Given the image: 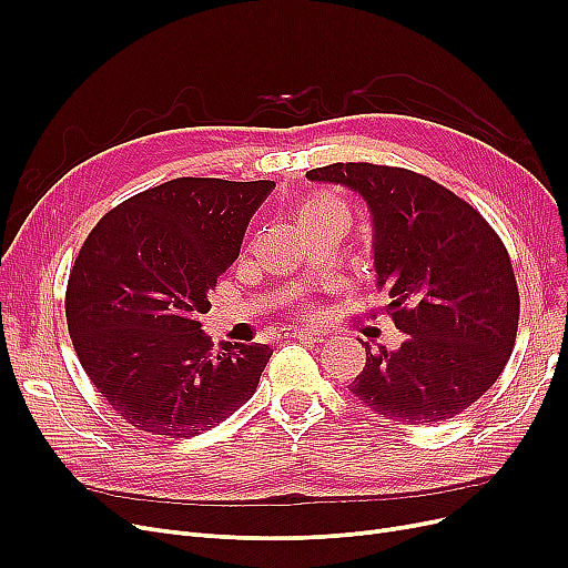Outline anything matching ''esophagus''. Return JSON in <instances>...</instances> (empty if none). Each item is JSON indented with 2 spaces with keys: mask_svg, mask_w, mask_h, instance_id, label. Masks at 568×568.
I'll return each instance as SVG.
<instances>
[{
  "mask_svg": "<svg viewBox=\"0 0 568 568\" xmlns=\"http://www.w3.org/2000/svg\"><path fill=\"white\" fill-rule=\"evenodd\" d=\"M292 336L300 338V341H306V343H322L324 341V334L317 332V329H296Z\"/></svg>",
  "mask_w": 568,
  "mask_h": 568,
  "instance_id": "esophagus-1",
  "label": "esophagus"
}]
</instances>
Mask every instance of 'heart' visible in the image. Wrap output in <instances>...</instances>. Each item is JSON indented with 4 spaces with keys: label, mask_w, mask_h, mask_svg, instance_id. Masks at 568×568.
Wrapping results in <instances>:
<instances>
[{
    "label": "heart",
    "mask_w": 568,
    "mask_h": 568,
    "mask_svg": "<svg viewBox=\"0 0 568 568\" xmlns=\"http://www.w3.org/2000/svg\"><path fill=\"white\" fill-rule=\"evenodd\" d=\"M334 209H345V206L341 202L332 200V197H313L302 206V221H308V219H315V216H322V214H329V212H334Z\"/></svg>",
    "instance_id": "b5f03b06"
}]
</instances>
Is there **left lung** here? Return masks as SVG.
I'll use <instances>...</instances> for the list:
<instances>
[{
	"label": "left lung",
	"mask_w": 568,
	"mask_h": 568,
	"mask_svg": "<svg viewBox=\"0 0 568 568\" xmlns=\"http://www.w3.org/2000/svg\"><path fill=\"white\" fill-rule=\"evenodd\" d=\"M311 182L359 193L373 216V268L405 343L366 345L349 392L386 419L430 426L479 400L514 352L520 294L506 246L476 209L405 168L332 163Z\"/></svg>",
	"instance_id": "obj_1"
}]
</instances>
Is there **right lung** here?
<instances>
[{"instance_id":"add662e5","label":"right lung","mask_w":568,"mask_h":568,"mask_svg":"<svg viewBox=\"0 0 568 568\" xmlns=\"http://www.w3.org/2000/svg\"><path fill=\"white\" fill-rule=\"evenodd\" d=\"M274 186L179 176L89 232L67 287L69 334L99 394L138 430L193 437L255 394L274 349H216L197 317Z\"/></svg>"}]
</instances>
